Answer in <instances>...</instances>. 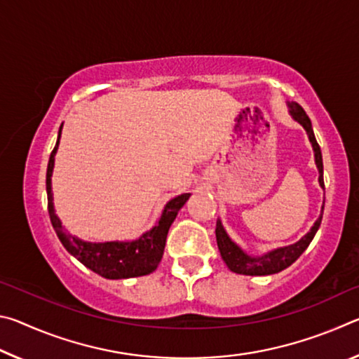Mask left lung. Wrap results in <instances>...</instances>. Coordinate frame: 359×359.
Here are the masks:
<instances>
[{
  "label": "left lung",
  "instance_id": "left-lung-1",
  "mask_svg": "<svg viewBox=\"0 0 359 359\" xmlns=\"http://www.w3.org/2000/svg\"><path fill=\"white\" fill-rule=\"evenodd\" d=\"M288 109H290V115L296 120L304 130H306L309 141H311L312 147H313V154H315V165L318 168V182L320 187L325 188V182H323V158H321V150L320 145L315 139L313 135V128H312V121L307 117V114L304 109L297 104V102H288ZM321 218H323V208H321V214L317 218V222L313 223V226L311 231L301 238L297 242L287 247H280L276 248V250H271L264 255H259V257H252L247 252L242 250V248L236 244V242L229 238L226 229L223 228V224L220 220H217V228H215V236H217V245L218 250H220V255L224 263L229 267L231 271L236 272V274H244V276H271V274H277L283 269H287L288 266H291L294 261L301 257L302 252L306 250L311 244L313 236L317 234V231L320 228Z\"/></svg>",
  "mask_w": 359,
  "mask_h": 359
}]
</instances>
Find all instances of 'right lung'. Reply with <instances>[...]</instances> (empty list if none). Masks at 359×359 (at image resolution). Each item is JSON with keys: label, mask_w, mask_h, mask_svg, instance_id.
<instances>
[{"label": "right lung", "mask_w": 359, "mask_h": 359, "mask_svg": "<svg viewBox=\"0 0 359 359\" xmlns=\"http://www.w3.org/2000/svg\"><path fill=\"white\" fill-rule=\"evenodd\" d=\"M63 126V125H62ZM62 126L58 131V139L55 149L52 150L48 158L47 175H46V188H47V208L50 215L52 226L55 229L60 242L68 250L72 257L77 258L83 266L92 269L96 274L104 278H130L141 277L154 272L165 252L168 231L171 228L172 222L177 217V212L184 208L190 193H184L171 199L160 217V220L154 228L144 233L141 238L130 242H85L66 233L62 226V222L55 214L53 208V194H52V172L53 163H55V154L58 150L60 137H62Z\"/></svg>", "instance_id": "add662e5"}]
</instances>
